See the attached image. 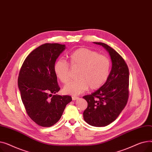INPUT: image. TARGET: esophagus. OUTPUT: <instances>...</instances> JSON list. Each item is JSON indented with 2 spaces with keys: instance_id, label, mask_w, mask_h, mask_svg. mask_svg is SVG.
<instances>
[{
  "instance_id": "obj_1",
  "label": "esophagus",
  "mask_w": 152,
  "mask_h": 152,
  "mask_svg": "<svg viewBox=\"0 0 152 152\" xmlns=\"http://www.w3.org/2000/svg\"><path fill=\"white\" fill-rule=\"evenodd\" d=\"M78 99L79 97L77 96H72V100H77Z\"/></svg>"
}]
</instances>
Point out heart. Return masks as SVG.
I'll return each mask as SVG.
<instances>
[{
  "mask_svg": "<svg viewBox=\"0 0 152 152\" xmlns=\"http://www.w3.org/2000/svg\"><path fill=\"white\" fill-rule=\"evenodd\" d=\"M69 63L62 58L54 63V72L63 84L70 78V66L79 68L76 80L68 83L63 91L66 94L76 95L83 94L90 87L91 90L97 89L104 84L109 76L111 62L106 55L99 54L96 51L82 47L69 55Z\"/></svg>",
  "mask_w": 152,
  "mask_h": 152,
  "instance_id": "heart-1",
  "label": "heart"
}]
</instances>
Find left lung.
<instances>
[{"label":"left lung","mask_w":152,"mask_h":152,"mask_svg":"<svg viewBox=\"0 0 152 152\" xmlns=\"http://www.w3.org/2000/svg\"><path fill=\"white\" fill-rule=\"evenodd\" d=\"M108 51L112 68L106 83L97 91L83 98L87 107L84 119L95 127L106 126L114 121L126 107L129 98V68L124 58L106 44L95 42Z\"/></svg>","instance_id":"obj_1"}]
</instances>
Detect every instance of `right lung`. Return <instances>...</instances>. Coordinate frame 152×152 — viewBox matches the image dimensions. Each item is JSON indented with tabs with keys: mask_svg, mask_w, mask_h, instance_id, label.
Instances as JSON below:
<instances>
[{
	"mask_svg": "<svg viewBox=\"0 0 152 152\" xmlns=\"http://www.w3.org/2000/svg\"><path fill=\"white\" fill-rule=\"evenodd\" d=\"M65 49L58 43L40 45L28 55L20 70L18 85L23 103L29 118L40 126L57 123L72 100L69 95H52L60 89L54 63Z\"/></svg>",
	"mask_w": 152,
	"mask_h": 152,
	"instance_id": "1",
	"label": "right lung"
}]
</instances>
